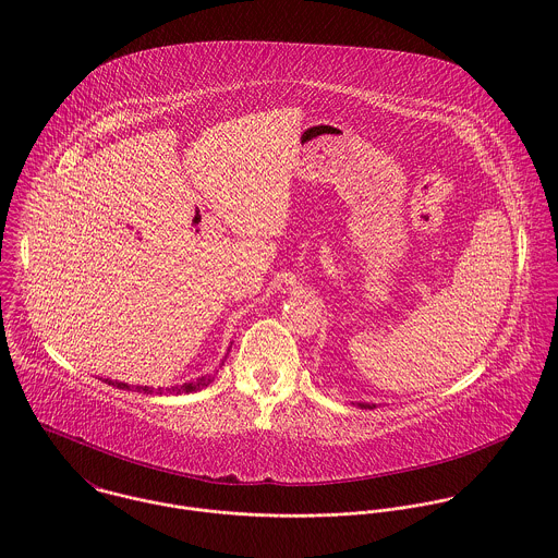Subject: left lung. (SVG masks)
Instances as JSON below:
<instances>
[{
    "instance_id": "8db88e82",
    "label": "left lung",
    "mask_w": 558,
    "mask_h": 558,
    "mask_svg": "<svg viewBox=\"0 0 558 558\" xmlns=\"http://www.w3.org/2000/svg\"><path fill=\"white\" fill-rule=\"evenodd\" d=\"M361 405H363V403H361ZM363 408H365V405H363ZM367 408H372V405H367Z\"/></svg>"
}]
</instances>
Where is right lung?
Masks as SVG:
<instances>
[{
  "label": "right lung",
  "instance_id": "obj_1",
  "mask_svg": "<svg viewBox=\"0 0 558 558\" xmlns=\"http://www.w3.org/2000/svg\"><path fill=\"white\" fill-rule=\"evenodd\" d=\"M215 380V376H202V378H197V380H193V383H184V385H180V387H169V389H165L167 393H195V391H202V389H206L210 383ZM105 383H109V385H116L118 389H131L129 385H124V383H111V380H105ZM135 391L137 393H160L162 396V389H150V387H135Z\"/></svg>",
  "mask_w": 558,
  "mask_h": 558
}]
</instances>
